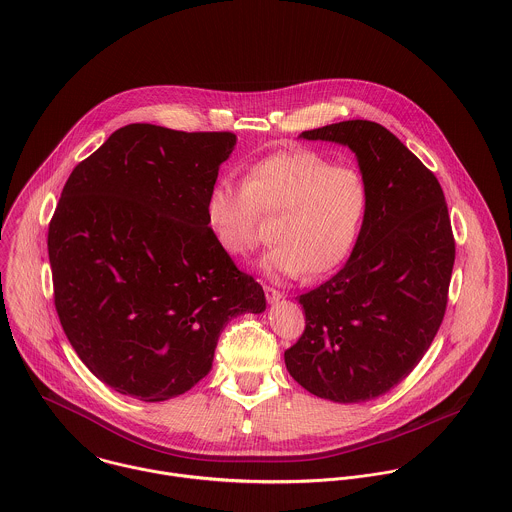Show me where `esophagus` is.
Listing matches in <instances>:
<instances>
[{
  "label": "esophagus",
  "mask_w": 512,
  "mask_h": 512,
  "mask_svg": "<svg viewBox=\"0 0 512 512\" xmlns=\"http://www.w3.org/2000/svg\"><path fill=\"white\" fill-rule=\"evenodd\" d=\"M264 293H266L268 303H278V301L284 297V293L278 292V290H274V288H270V286L264 288Z\"/></svg>",
  "instance_id": "obj_1"
}]
</instances>
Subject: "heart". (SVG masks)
<instances>
[{"mask_svg":"<svg viewBox=\"0 0 512 512\" xmlns=\"http://www.w3.org/2000/svg\"><path fill=\"white\" fill-rule=\"evenodd\" d=\"M368 207L359 169L333 165L311 149L274 153L254 163L244 185L213 183L205 215L220 248L248 256L262 242V217H274V246L260 270L272 278L325 276L351 252Z\"/></svg>","mask_w":512,"mask_h":512,"instance_id":"b5f03b06","label":"heart"}]
</instances>
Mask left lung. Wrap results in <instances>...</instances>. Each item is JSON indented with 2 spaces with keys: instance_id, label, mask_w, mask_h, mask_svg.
<instances>
[{
  "instance_id": "obj_1",
  "label": "left lung",
  "mask_w": 512,
  "mask_h": 512,
  "mask_svg": "<svg viewBox=\"0 0 512 512\" xmlns=\"http://www.w3.org/2000/svg\"><path fill=\"white\" fill-rule=\"evenodd\" d=\"M301 140L349 147L368 189L347 264L299 295L305 331L284 355L307 392L366 402L402 382L443 321L455 240L436 175L384 126L347 120Z\"/></svg>"
}]
</instances>
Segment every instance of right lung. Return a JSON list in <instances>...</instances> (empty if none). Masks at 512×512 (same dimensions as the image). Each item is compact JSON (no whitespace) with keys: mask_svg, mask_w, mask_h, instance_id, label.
Returning a JSON list of instances; mask_svg holds the SVG:
<instances>
[{"mask_svg":"<svg viewBox=\"0 0 512 512\" xmlns=\"http://www.w3.org/2000/svg\"><path fill=\"white\" fill-rule=\"evenodd\" d=\"M230 132L116 130L78 163L49 224L55 307L112 390L163 402L209 374L224 325L266 295L215 240L205 203Z\"/></svg>","mask_w":512,"mask_h":512,"instance_id":"1","label":"right lung"}]
</instances>
